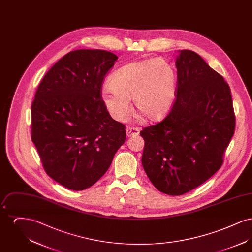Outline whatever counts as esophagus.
<instances>
[{"mask_svg": "<svg viewBox=\"0 0 252 252\" xmlns=\"http://www.w3.org/2000/svg\"><path fill=\"white\" fill-rule=\"evenodd\" d=\"M139 133H140V130L137 127H127L126 128V135H127V137L138 136Z\"/></svg>", "mask_w": 252, "mask_h": 252, "instance_id": "34e87169", "label": "esophagus"}]
</instances>
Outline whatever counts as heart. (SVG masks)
<instances>
[{"mask_svg": "<svg viewBox=\"0 0 252 252\" xmlns=\"http://www.w3.org/2000/svg\"><path fill=\"white\" fill-rule=\"evenodd\" d=\"M110 89L102 93V101L111 117L124 121L136 110L148 122L162 120L173 107L177 95L174 68L163 59H149L128 63L108 79Z\"/></svg>", "mask_w": 252, "mask_h": 252, "instance_id": "b5f03b06", "label": "heart"}]
</instances>
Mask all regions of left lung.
Here are the masks:
<instances>
[{"instance_id":"obj_1","label":"left lung","mask_w":252,"mask_h":252,"mask_svg":"<svg viewBox=\"0 0 252 252\" xmlns=\"http://www.w3.org/2000/svg\"><path fill=\"white\" fill-rule=\"evenodd\" d=\"M176 101L164 120L144 127L142 163L158 191L180 195L220 169L234 134L228 83L191 50L179 51Z\"/></svg>"}]
</instances>
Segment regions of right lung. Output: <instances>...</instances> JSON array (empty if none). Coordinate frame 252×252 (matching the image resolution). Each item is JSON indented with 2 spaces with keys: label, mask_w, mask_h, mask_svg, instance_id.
I'll list each match as a JSON object with an SVG mask.
<instances>
[{
  "label": "right lung",
  "mask_w": 252,
  "mask_h": 252,
  "mask_svg": "<svg viewBox=\"0 0 252 252\" xmlns=\"http://www.w3.org/2000/svg\"><path fill=\"white\" fill-rule=\"evenodd\" d=\"M118 57L75 50L50 70L32 103V142L45 172L62 186L82 191L100 180L126 141V126L102 101L105 75Z\"/></svg>",
  "instance_id": "right-lung-1"
}]
</instances>
